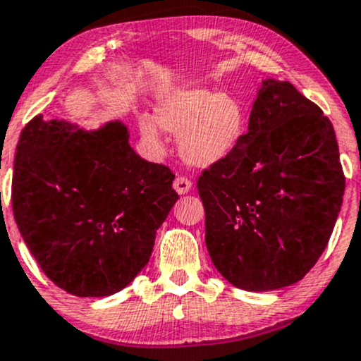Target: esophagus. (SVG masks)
I'll return each instance as SVG.
<instances>
[{"label": "esophagus", "mask_w": 361, "mask_h": 361, "mask_svg": "<svg viewBox=\"0 0 361 361\" xmlns=\"http://www.w3.org/2000/svg\"><path fill=\"white\" fill-rule=\"evenodd\" d=\"M173 188L176 190V193H180V195H185V193H188L190 190H192V181L185 176H178L176 180H174Z\"/></svg>", "instance_id": "1"}]
</instances>
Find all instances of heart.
<instances>
[{
  "label": "heart",
  "instance_id": "1",
  "mask_svg": "<svg viewBox=\"0 0 361 361\" xmlns=\"http://www.w3.org/2000/svg\"><path fill=\"white\" fill-rule=\"evenodd\" d=\"M142 137L161 144L162 128L178 133V149L185 162L211 168L236 152L248 130L243 102L231 94L204 87H180L157 102L156 118L138 116Z\"/></svg>",
  "mask_w": 361,
  "mask_h": 361
}]
</instances>
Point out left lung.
I'll return each instance as SVG.
<instances>
[{
	"instance_id": "1",
	"label": "left lung",
	"mask_w": 361,
	"mask_h": 361,
	"mask_svg": "<svg viewBox=\"0 0 361 361\" xmlns=\"http://www.w3.org/2000/svg\"><path fill=\"white\" fill-rule=\"evenodd\" d=\"M197 188L221 276L245 291L291 286L326 250L341 211L332 123L290 82L262 80L241 145L205 169Z\"/></svg>"
}]
</instances>
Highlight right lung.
<instances>
[{
	"mask_svg": "<svg viewBox=\"0 0 361 361\" xmlns=\"http://www.w3.org/2000/svg\"><path fill=\"white\" fill-rule=\"evenodd\" d=\"M174 174L142 159L120 120L97 130L44 120L20 133L11 205L27 248L58 288L109 296L145 267L180 199Z\"/></svg>",
	"mask_w": 361,
	"mask_h": 361,
	"instance_id": "right-lung-1",
	"label": "right lung"
}]
</instances>
